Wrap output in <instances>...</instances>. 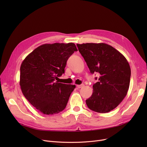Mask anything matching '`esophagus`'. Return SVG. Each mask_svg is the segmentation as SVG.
I'll list each match as a JSON object with an SVG mask.
<instances>
[{
	"label": "esophagus",
	"instance_id": "esophagus-1",
	"mask_svg": "<svg viewBox=\"0 0 147 147\" xmlns=\"http://www.w3.org/2000/svg\"><path fill=\"white\" fill-rule=\"evenodd\" d=\"M83 86H84V84H79V85H77V87H78V88H82Z\"/></svg>",
	"mask_w": 147,
	"mask_h": 147
}]
</instances>
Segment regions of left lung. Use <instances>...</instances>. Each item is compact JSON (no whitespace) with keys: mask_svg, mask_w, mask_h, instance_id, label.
Returning a JSON list of instances; mask_svg holds the SVG:
<instances>
[{"mask_svg":"<svg viewBox=\"0 0 147 147\" xmlns=\"http://www.w3.org/2000/svg\"><path fill=\"white\" fill-rule=\"evenodd\" d=\"M77 46L90 73L99 74L92 96L86 100L87 106L95 112H110L127 95L131 75L127 59L113 46L104 43L77 44Z\"/></svg>","mask_w":147,"mask_h":147,"instance_id":"obj_1","label":"left lung"}]
</instances>
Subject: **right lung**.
I'll list each match as a JSON object with an SVG mask.
<instances>
[{"mask_svg": "<svg viewBox=\"0 0 147 147\" xmlns=\"http://www.w3.org/2000/svg\"><path fill=\"white\" fill-rule=\"evenodd\" d=\"M74 51L78 49L73 43L44 44L22 61L20 67L21 89L38 111L53 115L65 109L76 86L55 80L64 73L67 61Z\"/></svg>", "mask_w": 147, "mask_h": 147, "instance_id": "right-lung-1", "label": "right lung"}]
</instances>
